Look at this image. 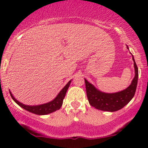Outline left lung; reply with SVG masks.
Masks as SVG:
<instances>
[{
	"label": "left lung",
	"instance_id": "8db88e82",
	"mask_svg": "<svg viewBox=\"0 0 148 148\" xmlns=\"http://www.w3.org/2000/svg\"><path fill=\"white\" fill-rule=\"evenodd\" d=\"M127 49H129L127 46ZM132 56L135 68V77L130 86L124 90L114 93H107L97 89L92 84L84 79L86 95L91 106L102 111L112 112L121 110L130 102L135 94L138 79V68L133 55Z\"/></svg>",
	"mask_w": 148,
	"mask_h": 148
}]
</instances>
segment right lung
I'll use <instances>...</instances> for the list:
<instances>
[{"label":"right lung","mask_w":148,"mask_h":148,"mask_svg":"<svg viewBox=\"0 0 148 148\" xmlns=\"http://www.w3.org/2000/svg\"><path fill=\"white\" fill-rule=\"evenodd\" d=\"M72 80V79H71ZM71 80H70L64 86L63 89L59 92V93L56 95V97L53 99V100L50 101V102L45 103V104H38V105H27V104H23V103L20 102L18 101L11 92L9 90L10 95L11 96L12 99H13L15 102L22 107L24 110H27V111L30 112L34 114H38V115H46V114H50V113L56 111V110H59L62 107V104H63V100L64 99V97L66 93V91L68 90V88L70 84H71Z\"/></svg>","instance_id":"right-lung-1"}]
</instances>
